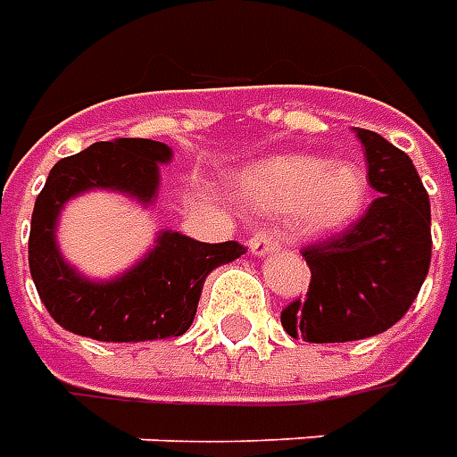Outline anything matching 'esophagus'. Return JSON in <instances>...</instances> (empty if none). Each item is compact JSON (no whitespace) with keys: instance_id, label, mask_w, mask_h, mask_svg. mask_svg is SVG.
<instances>
[{"instance_id":"obj_1","label":"esophagus","mask_w":457,"mask_h":457,"mask_svg":"<svg viewBox=\"0 0 457 457\" xmlns=\"http://www.w3.org/2000/svg\"><path fill=\"white\" fill-rule=\"evenodd\" d=\"M247 247H250L252 254H257V257H264V254H270V252L279 250L282 245H279V239L264 232V235H252V237L247 239Z\"/></svg>"}]
</instances>
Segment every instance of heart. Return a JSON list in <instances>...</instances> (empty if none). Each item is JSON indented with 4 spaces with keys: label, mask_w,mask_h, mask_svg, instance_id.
<instances>
[{
    "label": "heart",
    "mask_w": 457,
    "mask_h": 457,
    "mask_svg": "<svg viewBox=\"0 0 457 457\" xmlns=\"http://www.w3.org/2000/svg\"><path fill=\"white\" fill-rule=\"evenodd\" d=\"M369 193L361 165L331 162L319 155L287 153L250 165L239 180V197L260 212H292L304 235H328L359 218Z\"/></svg>",
    "instance_id": "b5f03b06"
}]
</instances>
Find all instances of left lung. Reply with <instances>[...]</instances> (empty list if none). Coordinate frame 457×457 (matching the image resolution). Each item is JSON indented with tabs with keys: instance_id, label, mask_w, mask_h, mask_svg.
<instances>
[{
	"instance_id": "obj_1",
	"label": "left lung",
	"mask_w": 457,
	"mask_h": 457,
	"mask_svg": "<svg viewBox=\"0 0 457 457\" xmlns=\"http://www.w3.org/2000/svg\"><path fill=\"white\" fill-rule=\"evenodd\" d=\"M376 197L359 222L309 245L306 299L284 306L282 327L312 344L376 337L408 312L430 267V203L413 161L373 130L356 129Z\"/></svg>"
}]
</instances>
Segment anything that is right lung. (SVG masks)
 Returning a JSON list of instances; mask_svg holds the SVG:
<instances>
[{"label":"right lung","instance_id":"1","mask_svg":"<svg viewBox=\"0 0 457 457\" xmlns=\"http://www.w3.org/2000/svg\"><path fill=\"white\" fill-rule=\"evenodd\" d=\"M173 151L148 138L101 140L51 168L29 232V270L41 302L66 331L96 341L180 337L195 319L205 277L245 254L239 242L207 245L165 229L148 254L111 282L79 274L56 247L59 212L86 190H113L148 205Z\"/></svg>","mask_w":457,"mask_h":457}]
</instances>
